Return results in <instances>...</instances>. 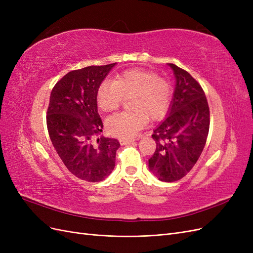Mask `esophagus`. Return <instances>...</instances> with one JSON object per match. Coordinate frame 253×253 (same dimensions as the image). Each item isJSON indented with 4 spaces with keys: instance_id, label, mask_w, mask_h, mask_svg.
<instances>
[{
    "instance_id": "esophagus-1",
    "label": "esophagus",
    "mask_w": 253,
    "mask_h": 253,
    "mask_svg": "<svg viewBox=\"0 0 253 253\" xmlns=\"http://www.w3.org/2000/svg\"><path fill=\"white\" fill-rule=\"evenodd\" d=\"M119 141H120V143L122 144V145H126V144H131V143H134V139H124V138H121V139H119Z\"/></svg>"
}]
</instances>
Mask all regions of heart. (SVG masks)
<instances>
[{
	"label": "heart",
	"instance_id": "obj_1",
	"mask_svg": "<svg viewBox=\"0 0 253 253\" xmlns=\"http://www.w3.org/2000/svg\"><path fill=\"white\" fill-rule=\"evenodd\" d=\"M171 84L152 71L132 68L118 74L113 82L103 81L97 88L98 108L105 113L116 111L129 98L131 111L114 115L106 121L108 132L120 138H132L151 120L163 118L171 102Z\"/></svg>",
	"mask_w": 253,
	"mask_h": 253
}]
</instances>
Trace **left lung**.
Returning <instances> with one entry per match:
<instances>
[{
  "label": "left lung",
  "instance_id": "8db88e82",
  "mask_svg": "<svg viewBox=\"0 0 253 253\" xmlns=\"http://www.w3.org/2000/svg\"><path fill=\"white\" fill-rule=\"evenodd\" d=\"M176 78L170 111L153 133L156 150L149 168L166 182L186 176L200 158L210 126V111L205 91L187 71L169 64Z\"/></svg>",
  "mask_w": 253,
  "mask_h": 253
}]
</instances>
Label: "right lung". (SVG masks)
I'll list each match as a JSON object with an SVG mask.
<instances>
[{
    "label": "right lung",
    "instance_id": "add662e5",
    "mask_svg": "<svg viewBox=\"0 0 253 253\" xmlns=\"http://www.w3.org/2000/svg\"><path fill=\"white\" fill-rule=\"evenodd\" d=\"M116 63L91 65L67 73L53 86L46 125L50 140L67 170L80 179L97 182L112 173L119 141L94 137L102 132L96 93Z\"/></svg>",
    "mask_w": 253,
    "mask_h": 253
}]
</instances>
